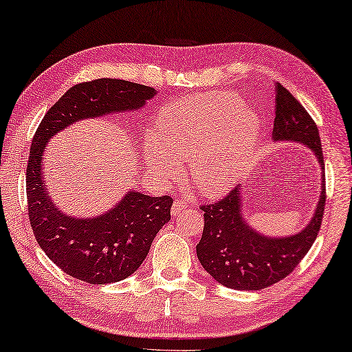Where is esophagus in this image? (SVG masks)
<instances>
[{
	"instance_id": "obj_1",
	"label": "esophagus",
	"mask_w": 352,
	"mask_h": 352,
	"mask_svg": "<svg viewBox=\"0 0 352 352\" xmlns=\"http://www.w3.org/2000/svg\"><path fill=\"white\" fill-rule=\"evenodd\" d=\"M186 207H187V202L186 201H184V199H176L175 202H173V206H171V214H173V217H176V214H179Z\"/></svg>"
}]
</instances>
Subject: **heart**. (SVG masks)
I'll return each instance as SVG.
<instances>
[{
  "mask_svg": "<svg viewBox=\"0 0 352 352\" xmlns=\"http://www.w3.org/2000/svg\"><path fill=\"white\" fill-rule=\"evenodd\" d=\"M261 120L243 98L213 91L166 103L145 139V160L160 181L176 177L177 164L204 196H221L235 186L254 157Z\"/></svg>",
  "mask_w": 352,
  "mask_h": 352,
  "instance_id": "1",
  "label": "heart"
}]
</instances>
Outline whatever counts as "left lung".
Listing matches in <instances>:
<instances>
[{"mask_svg":"<svg viewBox=\"0 0 352 352\" xmlns=\"http://www.w3.org/2000/svg\"><path fill=\"white\" fill-rule=\"evenodd\" d=\"M275 142H298L309 148L322 170V192L309 223L289 236H266L248 224L241 186L214 204L202 206L204 230L196 255L208 274L226 287L260 291L292 272L312 248L324 212V164L322 142L312 117L285 86L275 83Z\"/></svg>","mask_w":352,"mask_h":352,"instance_id":"left-lung-1","label":"left lung"}]
</instances>
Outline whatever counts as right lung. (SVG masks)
Wrapping results in <instances>:
<instances>
[{
	"instance_id": "right-lung-1",
	"label": "right lung",
	"mask_w": 352,
	"mask_h": 352,
	"mask_svg": "<svg viewBox=\"0 0 352 352\" xmlns=\"http://www.w3.org/2000/svg\"><path fill=\"white\" fill-rule=\"evenodd\" d=\"M156 94L150 86L117 78L78 83L60 97L36 128L26 170L29 221L49 260L74 278L108 285L133 275L146 258L154 236L170 221L173 199L129 190L103 214L69 217L46 192L43 173L46 144L72 123L138 111Z\"/></svg>"
}]
</instances>
